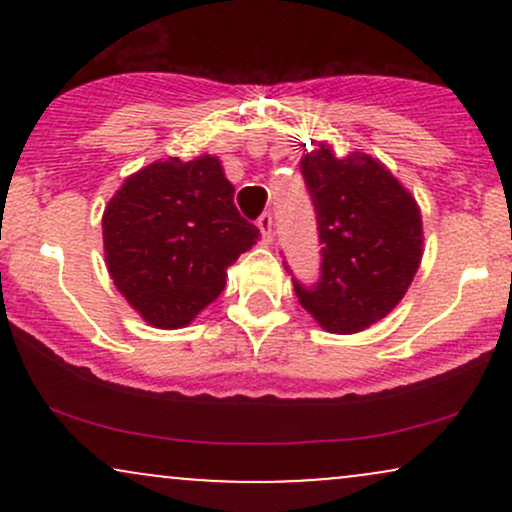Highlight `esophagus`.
<instances>
[{
  "instance_id": "1",
  "label": "esophagus",
  "mask_w": 512,
  "mask_h": 512,
  "mask_svg": "<svg viewBox=\"0 0 512 512\" xmlns=\"http://www.w3.org/2000/svg\"><path fill=\"white\" fill-rule=\"evenodd\" d=\"M257 226H260L264 243H269V240H272V231H274V219H272V214H269V211H264L260 219H257Z\"/></svg>"
}]
</instances>
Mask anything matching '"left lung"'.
<instances>
[{"instance_id":"obj_1","label":"left lung","mask_w":512,"mask_h":512,"mask_svg":"<svg viewBox=\"0 0 512 512\" xmlns=\"http://www.w3.org/2000/svg\"><path fill=\"white\" fill-rule=\"evenodd\" d=\"M301 173L322 260L315 284L293 279V289L327 332H361L402 301L419 269V207L383 163L358 151L337 158L320 144L305 154Z\"/></svg>"}]
</instances>
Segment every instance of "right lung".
I'll use <instances>...</instances> for the list:
<instances>
[{"label":"right lung","mask_w":512,"mask_h":512,"mask_svg":"<svg viewBox=\"0 0 512 512\" xmlns=\"http://www.w3.org/2000/svg\"><path fill=\"white\" fill-rule=\"evenodd\" d=\"M219 158L156 161L115 192L103 245L117 291L151 325L178 330L219 298L226 269L260 238Z\"/></svg>","instance_id":"obj_1"}]
</instances>
